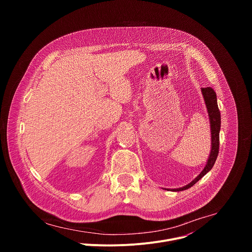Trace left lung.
I'll return each mask as SVG.
<instances>
[{
	"instance_id": "left-lung-1",
	"label": "left lung",
	"mask_w": 252,
	"mask_h": 252,
	"mask_svg": "<svg viewBox=\"0 0 252 252\" xmlns=\"http://www.w3.org/2000/svg\"><path fill=\"white\" fill-rule=\"evenodd\" d=\"M205 104L207 107V112L209 116V121H210V127H211V152L207 160V163L203 170L199 173L197 177H195L193 181L189 184L188 186L173 189V191H182L186 190L192 186H194L199 179L204 176L214 165L215 160L218 158L219 156V151H220V112L219 110V105H218V100H217V94L211 89V88H202L201 89Z\"/></svg>"
}]
</instances>
